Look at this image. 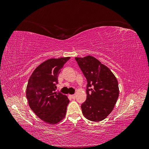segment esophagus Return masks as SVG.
<instances>
[{
	"mask_svg": "<svg viewBox=\"0 0 149 149\" xmlns=\"http://www.w3.org/2000/svg\"><path fill=\"white\" fill-rule=\"evenodd\" d=\"M70 97L73 99V100H74V99L76 98V95L75 94H73V95H70Z\"/></svg>",
	"mask_w": 149,
	"mask_h": 149,
	"instance_id": "obj_1",
	"label": "esophagus"
}]
</instances>
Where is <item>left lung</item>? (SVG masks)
<instances>
[{"label": "left lung", "mask_w": 149, "mask_h": 149, "mask_svg": "<svg viewBox=\"0 0 149 149\" xmlns=\"http://www.w3.org/2000/svg\"><path fill=\"white\" fill-rule=\"evenodd\" d=\"M75 60L87 81L86 100L81 106L88 120L99 122L109 115L119 97L118 82L107 66L91 56Z\"/></svg>", "instance_id": "obj_1"}]
</instances>
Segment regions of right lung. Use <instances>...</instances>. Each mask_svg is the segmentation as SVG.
<instances>
[{
  "instance_id": "right-lung-1",
  "label": "right lung",
  "mask_w": 149,
  "mask_h": 149,
  "mask_svg": "<svg viewBox=\"0 0 149 149\" xmlns=\"http://www.w3.org/2000/svg\"><path fill=\"white\" fill-rule=\"evenodd\" d=\"M70 57L52 58L36 68L28 81L26 95L31 109L40 119L49 124L65 118L70 100L56 91L58 76Z\"/></svg>"
}]
</instances>
